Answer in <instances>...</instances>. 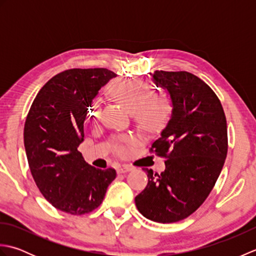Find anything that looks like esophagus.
I'll return each instance as SVG.
<instances>
[{
	"mask_svg": "<svg viewBox=\"0 0 256 256\" xmlns=\"http://www.w3.org/2000/svg\"><path fill=\"white\" fill-rule=\"evenodd\" d=\"M133 170V167L128 166V165H123L121 167H118L116 168V172L118 174H123V172H131Z\"/></svg>",
	"mask_w": 256,
	"mask_h": 256,
	"instance_id": "1",
	"label": "esophagus"
}]
</instances>
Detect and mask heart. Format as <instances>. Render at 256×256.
<instances>
[{"label": "heart", "mask_w": 256, "mask_h": 256, "mask_svg": "<svg viewBox=\"0 0 256 256\" xmlns=\"http://www.w3.org/2000/svg\"><path fill=\"white\" fill-rule=\"evenodd\" d=\"M110 90L114 99L132 113L134 122L145 131L160 128L170 116L172 104L170 96L152 92V86L144 80H116ZM99 114L100 101L96 99L89 111L91 121L96 122ZM133 143L132 138H124L116 143V150L120 155H126Z\"/></svg>", "instance_id": "b5f03b06"}]
</instances>
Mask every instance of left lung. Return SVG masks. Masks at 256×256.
Returning a JSON list of instances; mask_svg holds the SVG:
<instances>
[{"label":"left lung","mask_w":256,"mask_h":256,"mask_svg":"<svg viewBox=\"0 0 256 256\" xmlns=\"http://www.w3.org/2000/svg\"><path fill=\"white\" fill-rule=\"evenodd\" d=\"M153 79L172 102V118L150 148L166 158V168H143L148 182L135 204L145 218L172 224L192 214L214 189L228 154L226 118L219 98L197 76L156 70Z\"/></svg>","instance_id":"8db88e82"}]
</instances>
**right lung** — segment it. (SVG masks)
<instances>
[{"mask_svg": "<svg viewBox=\"0 0 256 256\" xmlns=\"http://www.w3.org/2000/svg\"><path fill=\"white\" fill-rule=\"evenodd\" d=\"M116 74L72 68L48 80L32 103L24 125L27 160L36 186L56 209L81 216L99 206L116 177L98 170L78 150L92 99Z\"/></svg>", "mask_w": 256, "mask_h": 256, "instance_id": "1", "label": "right lung"}]
</instances>
